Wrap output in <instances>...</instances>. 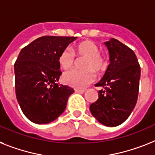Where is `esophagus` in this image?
<instances>
[{
	"mask_svg": "<svg viewBox=\"0 0 155 155\" xmlns=\"http://www.w3.org/2000/svg\"><path fill=\"white\" fill-rule=\"evenodd\" d=\"M74 91L76 93H83L85 91V89H75Z\"/></svg>",
	"mask_w": 155,
	"mask_h": 155,
	"instance_id": "34e87169",
	"label": "esophagus"
}]
</instances>
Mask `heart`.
I'll return each mask as SVG.
<instances>
[{"mask_svg":"<svg viewBox=\"0 0 155 155\" xmlns=\"http://www.w3.org/2000/svg\"><path fill=\"white\" fill-rule=\"evenodd\" d=\"M74 53L78 56L85 57L83 62L85 69H71L62 75V81L66 85L82 89L94 80L95 72H100L105 69L106 61L100 54L99 47L91 41H83L74 48ZM60 66L64 70L70 68L74 62V54L70 48H66L62 51L58 58Z\"/></svg>","mask_w":155,"mask_h":155,"instance_id":"obj_1","label":"heart"}]
</instances>
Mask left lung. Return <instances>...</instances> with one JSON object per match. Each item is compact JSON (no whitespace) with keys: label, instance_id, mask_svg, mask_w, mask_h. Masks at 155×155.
<instances>
[{"label":"left lung","instance_id":"left-lung-1","mask_svg":"<svg viewBox=\"0 0 155 155\" xmlns=\"http://www.w3.org/2000/svg\"><path fill=\"white\" fill-rule=\"evenodd\" d=\"M109 53L110 64L95 86L97 101L89 107L92 115L101 124L116 127L131 115L138 99L140 66L135 52L116 39L104 43Z\"/></svg>","mask_w":155,"mask_h":155}]
</instances>
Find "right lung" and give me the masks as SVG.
<instances>
[{
  "mask_svg": "<svg viewBox=\"0 0 155 155\" xmlns=\"http://www.w3.org/2000/svg\"><path fill=\"white\" fill-rule=\"evenodd\" d=\"M77 37L42 36L20 51L15 65V89L17 101L29 120L48 124L66 109L74 90L56 83L62 71L59 56Z\"/></svg>",
  "mask_w": 155,
  "mask_h": 155,
  "instance_id": "1",
  "label": "right lung"
}]
</instances>
